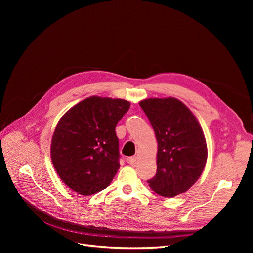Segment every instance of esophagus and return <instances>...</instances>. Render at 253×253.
Returning a JSON list of instances; mask_svg holds the SVG:
<instances>
[{"label":"esophagus","instance_id":"1","mask_svg":"<svg viewBox=\"0 0 253 253\" xmlns=\"http://www.w3.org/2000/svg\"><path fill=\"white\" fill-rule=\"evenodd\" d=\"M136 160H137V157H135V156L127 157V158H126V162H127V164H129V165H134V164L136 163Z\"/></svg>","mask_w":253,"mask_h":253}]
</instances>
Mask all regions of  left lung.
Listing matches in <instances>:
<instances>
[{"label": "left lung", "instance_id": "obj_1", "mask_svg": "<svg viewBox=\"0 0 253 253\" xmlns=\"http://www.w3.org/2000/svg\"><path fill=\"white\" fill-rule=\"evenodd\" d=\"M139 105L158 143L157 171L148 180L150 187L166 197L186 192L200 178L208 155L200 124L176 98L145 99Z\"/></svg>", "mask_w": 253, "mask_h": 253}]
</instances>
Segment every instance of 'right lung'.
I'll list each match as a JSON object with an SVG mask.
<instances>
[{"label": "right lung", "mask_w": 253, "mask_h": 253, "mask_svg": "<svg viewBox=\"0 0 253 253\" xmlns=\"http://www.w3.org/2000/svg\"><path fill=\"white\" fill-rule=\"evenodd\" d=\"M128 109L124 99L93 96L59 120L51 139V162L75 192L91 195L109 187L120 167L115 127Z\"/></svg>", "instance_id": "add662e5"}]
</instances>
